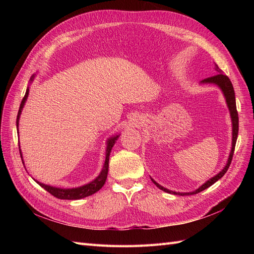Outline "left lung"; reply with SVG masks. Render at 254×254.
Wrapping results in <instances>:
<instances>
[{
    "mask_svg": "<svg viewBox=\"0 0 254 254\" xmlns=\"http://www.w3.org/2000/svg\"><path fill=\"white\" fill-rule=\"evenodd\" d=\"M215 71L217 72L216 75L211 76V77H207V78L203 79L201 82L217 84V86L221 89V91L224 92V95H225L226 101H227V105H228L229 110H230V114H231L232 126H233V128H232L233 129V132H232V135H233L232 136V149H231V152H230V156H229V159H228L227 165L225 166L224 170H222L219 174H217L216 176L213 177V178H211L210 180H207L204 184H202L200 188L197 189L194 191H191V193H177V191H173V190H170L163 188L162 186H160L159 183H157L155 180L151 179V181L155 183L160 190L166 191V193L174 194V195H180V196H188V195H194V194L200 193V191H202L203 190H205L207 188H210L212 184H214L217 180H219L221 177L227 173L230 164H231V161H232V158H233V153H234V149H235V144H236V140H237V134H238V113H237V110H236L235 93H234V89H233V86H232V82H231V80L229 79L228 76L222 73V71L220 70V68L217 65H215Z\"/></svg>",
    "mask_w": 254,
    "mask_h": 254,
    "instance_id": "1",
    "label": "left lung"
}]
</instances>
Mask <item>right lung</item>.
Returning a JSON list of instances; mask_svg holds the SVG:
<instances>
[{
  "label": "right lung",
  "mask_w": 254,
  "mask_h": 254,
  "mask_svg": "<svg viewBox=\"0 0 254 254\" xmlns=\"http://www.w3.org/2000/svg\"><path fill=\"white\" fill-rule=\"evenodd\" d=\"M33 78H34V76L30 80H33ZM27 96H28V89L26 90V93H25L24 97H23L21 105H20V109H19L18 117H17V127H18V124H19V118L21 115V111L23 109V106H24V104L26 102ZM118 139H119V135H115V136L111 137L110 140H108V142H107L106 160H105L103 171L101 172V174L98 175V177L95 180L86 184V186L80 187V188H76V189H59V188H54V187L47 186V184H43V183H40L38 181H37V183H39V186L41 188H43L45 190H48L49 193L52 194L53 196H55L56 198H59V199H66V200H75V199H81V198L88 197L92 194L96 193L97 190H99L103 188V186L106 182L107 175H108V168H109V156H110V152H111L113 145L115 144V142H117ZM19 150H20V155H21V158H22L21 149H19Z\"/></svg>",
  "instance_id": "1"
}]
</instances>
